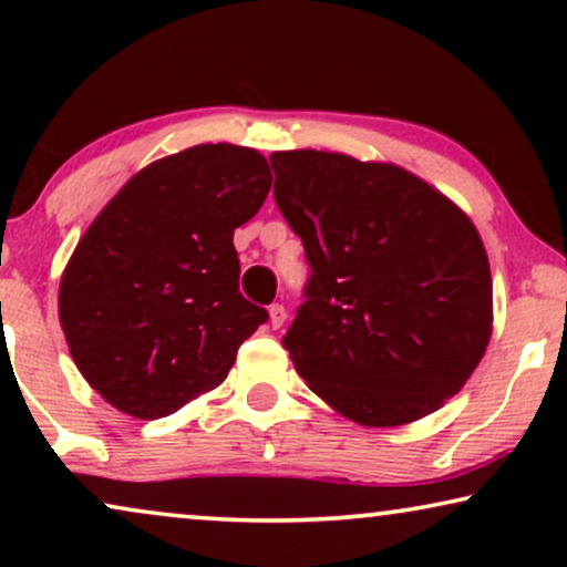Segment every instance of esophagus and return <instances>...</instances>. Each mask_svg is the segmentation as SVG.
<instances>
[{"label": "esophagus", "mask_w": 567, "mask_h": 567, "mask_svg": "<svg viewBox=\"0 0 567 567\" xmlns=\"http://www.w3.org/2000/svg\"><path fill=\"white\" fill-rule=\"evenodd\" d=\"M268 315H270V328H274V330H278L286 322V307L284 305H270Z\"/></svg>", "instance_id": "1"}]
</instances>
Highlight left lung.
<instances>
[{
    "mask_svg": "<svg viewBox=\"0 0 567 567\" xmlns=\"http://www.w3.org/2000/svg\"><path fill=\"white\" fill-rule=\"evenodd\" d=\"M270 167L312 270L281 340L299 377L361 425L439 410L491 340L493 281L475 224L394 165L299 150L270 154Z\"/></svg>",
    "mask_w": 567,
    "mask_h": 567,
    "instance_id": "left-lung-1",
    "label": "left lung"
}]
</instances>
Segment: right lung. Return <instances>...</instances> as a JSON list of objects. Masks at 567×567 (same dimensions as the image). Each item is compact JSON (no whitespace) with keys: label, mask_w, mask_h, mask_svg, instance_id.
Returning a JSON list of instances; mask_svg holds the SVG:
<instances>
[{"label":"right lung","mask_w":567,"mask_h":567,"mask_svg":"<svg viewBox=\"0 0 567 567\" xmlns=\"http://www.w3.org/2000/svg\"><path fill=\"white\" fill-rule=\"evenodd\" d=\"M268 162L200 144L123 185L69 260L59 320L76 369L113 408L157 421L227 379L268 312L239 293L235 229L270 190Z\"/></svg>","instance_id":"1"}]
</instances>
